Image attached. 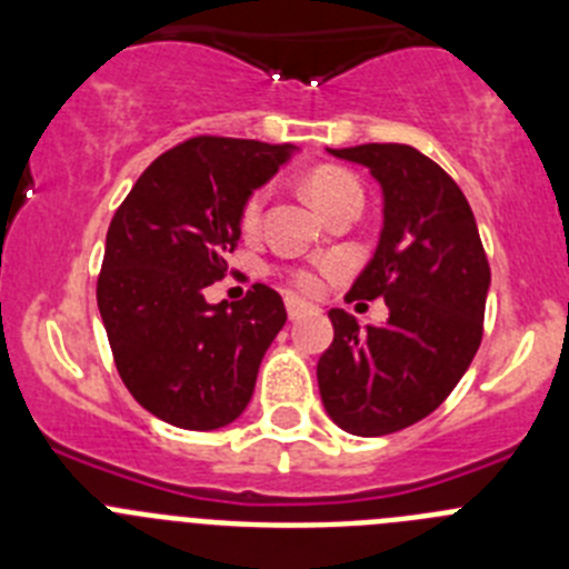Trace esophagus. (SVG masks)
<instances>
[{
  "mask_svg": "<svg viewBox=\"0 0 569 569\" xmlns=\"http://www.w3.org/2000/svg\"><path fill=\"white\" fill-rule=\"evenodd\" d=\"M284 305H288V316H290V319H301V316H305L310 310L308 301L299 299V296H288V299H284Z\"/></svg>",
  "mask_w": 569,
  "mask_h": 569,
  "instance_id": "obj_1",
  "label": "esophagus"
}]
</instances>
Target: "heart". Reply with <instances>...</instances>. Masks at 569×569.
Segmentation results:
<instances>
[{
	"label": "heart",
	"instance_id": "heart-1",
	"mask_svg": "<svg viewBox=\"0 0 569 569\" xmlns=\"http://www.w3.org/2000/svg\"><path fill=\"white\" fill-rule=\"evenodd\" d=\"M305 190L313 199L316 208L328 216L333 213L339 204L353 202V199H361V184L350 170L333 168V164H325V168H316L313 173L305 179ZM264 202H268V188H259L244 199V208H241V228L253 230L256 224L261 222V210H264ZM293 284L305 293H313V290L321 288V276L316 270L299 268L290 273Z\"/></svg>",
	"mask_w": 569,
	"mask_h": 569
}]
</instances>
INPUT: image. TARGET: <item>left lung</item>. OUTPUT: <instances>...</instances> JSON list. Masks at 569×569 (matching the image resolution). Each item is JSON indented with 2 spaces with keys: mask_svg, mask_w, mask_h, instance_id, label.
Segmentation results:
<instances>
[{
  "mask_svg": "<svg viewBox=\"0 0 569 569\" xmlns=\"http://www.w3.org/2000/svg\"><path fill=\"white\" fill-rule=\"evenodd\" d=\"M381 184L379 248L347 299H385L390 319L359 330L330 310L333 341L316 365L330 419L353 436H387L430 416L470 367L490 288L481 236L459 184L410 144L330 150Z\"/></svg>",
  "mask_w": 569,
  "mask_h": 569,
  "instance_id": "1",
  "label": "left lung"
}]
</instances>
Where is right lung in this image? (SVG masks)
Returning a JSON list of instances; mask_svg holds the SVG:
<instances>
[{"label": "right lung", "instance_id": "1", "mask_svg": "<svg viewBox=\"0 0 569 569\" xmlns=\"http://www.w3.org/2000/svg\"><path fill=\"white\" fill-rule=\"evenodd\" d=\"M290 144L193 136L144 170L110 219L97 301L116 370L139 405L184 430L239 419L288 310L268 284L208 305L241 236V208Z\"/></svg>", "mask_w": 569, "mask_h": 569}]
</instances>
